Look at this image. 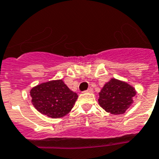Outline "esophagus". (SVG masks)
Listing matches in <instances>:
<instances>
[{
	"label": "esophagus",
	"mask_w": 159,
	"mask_h": 159,
	"mask_svg": "<svg viewBox=\"0 0 159 159\" xmlns=\"http://www.w3.org/2000/svg\"><path fill=\"white\" fill-rule=\"evenodd\" d=\"M85 92H87V93H93V89L92 88H89V89H87Z\"/></svg>",
	"instance_id": "esophagus-1"
}]
</instances>
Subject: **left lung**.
Masks as SVG:
<instances>
[{
  "label": "left lung",
  "mask_w": 159,
  "mask_h": 159,
  "mask_svg": "<svg viewBox=\"0 0 159 159\" xmlns=\"http://www.w3.org/2000/svg\"><path fill=\"white\" fill-rule=\"evenodd\" d=\"M135 88L124 81L111 78L99 92L100 106L112 115H121L134 103Z\"/></svg>",
  "instance_id": "8db88e82"
}]
</instances>
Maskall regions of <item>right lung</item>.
Listing matches in <instances>:
<instances>
[{"label":"right lung","mask_w":159,"mask_h":159,"mask_svg":"<svg viewBox=\"0 0 159 159\" xmlns=\"http://www.w3.org/2000/svg\"><path fill=\"white\" fill-rule=\"evenodd\" d=\"M30 93L34 108L53 119L62 118L69 113L78 97L62 79L40 83L34 87Z\"/></svg>","instance_id":"obj_1"}]
</instances>
